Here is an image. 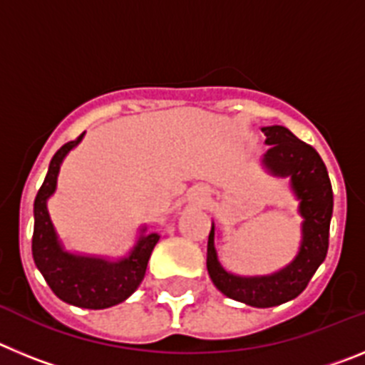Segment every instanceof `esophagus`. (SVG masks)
<instances>
[{
	"instance_id": "esophagus-1",
	"label": "esophagus",
	"mask_w": 365,
	"mask_h": 365,
	"mask_svg": "<svg viewBox=\"0 0 365 365\" xmlns=\"http://www.w3.org/2000/svg\"><path fill=\"white\" fill-rule=\"evenodd\" d=\"M188 201L195 206H206L210 201V192L205 186H193L188 192Z\"/></svg>"
}]
</instances>
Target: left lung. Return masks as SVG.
Returning a JSON list of instances; mask_svg holds the SVG:
<instances>
[{"mask_svg": "<svg viewBox=\"0 0 365 365\" xmlns=\"http://www.w3.org/2000/svg\"><path fill=\"white\" fill-rule=\"evenodd\" d=\"M269 150L263 164L272 175L291 177V188L299 201L302 243L298 256L269 276H235L222 269L215 250L212 225L206 248V269L219 291L235 302L252 307H274L291 302L305 291L316 269L324 263L329 248V227L333 217V188L327 168L312 146L299 140L283 125L261 128Z\"/></svg>", "mask_w": 365, "mask_h": 365, "instance_id": "obj_1", "label": "left lung"}]
</instances>
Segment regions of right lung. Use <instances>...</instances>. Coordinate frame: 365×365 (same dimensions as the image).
Returning <instances> with one entry per match:
<instances>
[{
	"label": "right lung",
	"instance_id": "right-lung-1",
	"mask_svg": "<svg viewBox=\"0 0 365 365\" xmlns=\"http://www.w3.org/2000/svg\"><path fill=\"white\" fill-rule=\"evenodd\" d=\"M83 133L63 144L51 159L49 172L34 199V234L32 257L51 291L62 302L82 309H108L130 298L146 274L148 261L159 234H143L130 256L118 261L78 256L63 250L47 210V199L56 190V179L66 155L78 146ZM146 228H143V232Z\"/></svg>",
	"mask_w": 365,
	"mask_h": 365
}]
</instances>
